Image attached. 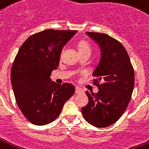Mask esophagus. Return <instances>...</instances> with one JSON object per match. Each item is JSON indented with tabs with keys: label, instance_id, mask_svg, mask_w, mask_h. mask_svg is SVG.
<instances>
[{
	"label": "esophagus",
	"instance_id": "esophagus-1",
	"mask_svg": "<svg viewBox=\"0 0 149 149\" xmlns=\"http://www.w3.org/2000/svg\"><path fill=\"white\" fill-rule=\"evenodd\" d=\"M84 92V91L81 88H79V87H76V93L77 94H80V93Z\"/></svg>",
	"mask_w": 149,
	"mask_h": 149
}]
</instances>
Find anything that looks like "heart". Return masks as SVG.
Returning a JSON list of instances; mask_svg holds the SVG:
<instances>
[{
    "label": "heart",
    "instance_id": "1",
    "mask_svg": "<svg viewBox=\"0 0 149 149\" xmlns=\"http://www.w3.org/2000/svg\"><path fill=\"white\" fill-rule=\"evenodd\" d=\"M78 50L79 52H91V47L87 42L81 40L78 44Z\"/></svg>",
    "mask_w": 149,
    "mask_h": 149
}]
</instances>
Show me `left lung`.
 Listing matches in <instances>:
<instances>
[{
  "label": "left lung",
  "instance_id": "obj_1",
  "mask_svg": "<svg viewBox=\"0 0 149 149\" xmlns=\"http://www.w3.org/2000/svg\"><path fill=\"white\" fill-rule=\"evenodd\" d=\"M102 50L93 77L96 94L86 91L89 102L81 109L87 123L99 128L115 123L127 109L134 87V71L127 50L108 34L87 32Z\"/></svg>",
  "mask_w": 149,
  "mask_h": 149
}]
</instances>
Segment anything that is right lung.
I'll use <instances>...</instances> for the list:
<instances>
[{"label":"right lung","mask_w":149,"mask_h":149,"mask_svg":"<svg viewBox=\"0 0 149 149\" xmlns=\"http://www.w3.org/2000/svg\"><path fill=\"white\" fill-rule=\"evenodd\" d=\"M77 30L45 29L22 44L11 66V81L19 109L37 126L53 122L75 92L73 85L52 82L62 47Z\"/></svg>","instance_id":"add662e5"}]
</instances>
